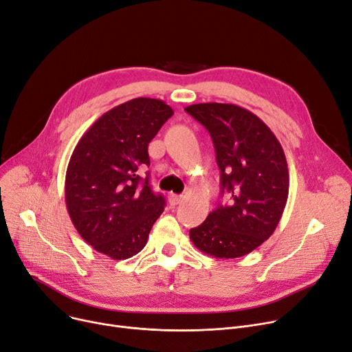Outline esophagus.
<instances>
[{"label": "esophagus", "mask_w": 352, "mask_h": 352, "mask_svg": "<svg viewBox=\"0 0 352 352\" xmlns=\"http://www.w3.org/2000/svg\"><path fill=\"white\" fill-rule=\"evenodd\" d=\"M182 195L181 194H170V197H168V199H170V204L171 206H177V204H179V202L182 201Z\"/></svg>", "instance_id": "1"}]
</instances>
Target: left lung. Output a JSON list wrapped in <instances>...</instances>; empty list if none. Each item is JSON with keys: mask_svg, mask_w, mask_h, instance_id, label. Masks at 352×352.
<instances>
[{"mask_svg": "<svg viewBox=\"0 0 352 352\" xmlns=\"http://www.w3.org/2000/svg\"><path fill=\"white\" fill-rule=\"evenodd\" d=\"M212 138L221 173L218 204L190 230L194 245L215 258L244 256L278 226L289 190L285 154L274 133L251 111L234 104L204 102L186 108Z\"/></svg>", "mask_w": 352, "mask_h": 352, "instance_id": "8db88e82", "label": "left lung"}]
</instances>
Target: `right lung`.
<instances>
[{
  "instance_id": "add662e5",
  "label": "right lung",
  "mask_w": 352,
  "mask_h": 352,
  "mask_svg": "<svg viewBox=\"0 0 352 352\" xmlns=\"http://www.w3.org/2000/svg\"><path fill=\"white\" fill-rule=\"evenodd\" d=\"M174 114L155 98H134L107 111L81 137L65 174V204L84 241L113 260L146 244L165 199L153 192L148 144Z\"/></svg>"
}]
</instances>
